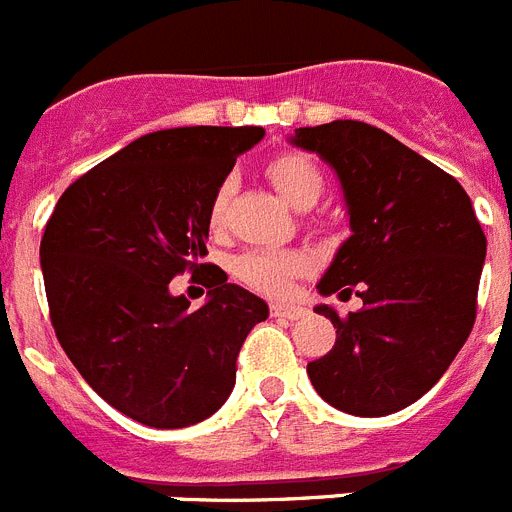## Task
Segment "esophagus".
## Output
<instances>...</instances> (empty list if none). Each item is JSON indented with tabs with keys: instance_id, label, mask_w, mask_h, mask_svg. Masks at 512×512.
<instances>
[{
	"instance_id": "34e87169",
	"label": "esophagus",
	"mask_w": 512,
	"mask_h": 512,
	"mask_svg": "<svg viewBox=\"0 0 512 512\" xmlns=\"http://www.w3.org/2000/svg\"><path fill=\"white\" fill-rule=\"evenodd\" d=\"M304 312H307L304 307H291V304H281V302L270 304V315L283 317V320H299V317H304Z\"/></svg>"
}]
</instances>
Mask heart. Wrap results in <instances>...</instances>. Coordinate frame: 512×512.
Masks as SVG:
<instances>
[{
	"instance_id": "obj_1",
	"label": "heart",
	"mask_w": 512,
	"mask_h": 512,
	"mask_svg": "<svg viewBox=\"0 0 512 512\" xmlns=\"http://www.w3.org/2000/svg\"><path fill=\"white\" fill-rule=\"evenodd\" d=\"M265 174L273 182L291 205L296 208H309L317 203V197L325 190V176L315 161L304 153H278L268 161ZM234 179L223 176L216 184L208 203V226L213 231L221 229L226 203H229ZM309 268V257L299 249H276V247H252L244 249L234 260V276L249 286L268 296H286L291 291V281L302 276Z\"/></svg>"
}]
</instances>
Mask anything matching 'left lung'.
<instances>
[{
	"instance_id": "left-lung-1",
	"label": "left lung",
	"mask_w": 512,
	"mask_h": 512,
	"mask_svg": "<svg viewBox=\"0 0 512 512\" xmlns=\"http://www.w3.org/2000/svg\"><path fill=\"white\" fill-rule=\"evenodd\" d=\"M294 143L338 171L351 231L320 294H356L346 317L328 304L336 346L307 364L322 401L385 416L419 401L450 367L476 320L487 236L448 171L372 124L338 119L294 130Z\"/></svg>"
}]
</instances>
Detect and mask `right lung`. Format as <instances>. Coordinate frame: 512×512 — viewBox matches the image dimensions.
<instances>
[{"mask_svg": "<svg viewBox=\"0 0 512 512\" xmlns=\"http://www.w3.org/2000/svg\"><path fill=\"white\" fill-rule=\"evenodd\" d=\"M263 127L150 132L72 182L41 236L59 346L103 401L135 422H203L234 390L236 356L268 317L208 255V203ZM192 272L211 299L190 310L171 277Z\"/></svg>", "mask_w": 512, "mask_h": 512, "instance_id": "obj_1", "label": "right lung"}]
</instances>
